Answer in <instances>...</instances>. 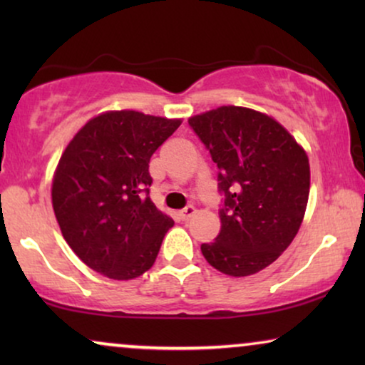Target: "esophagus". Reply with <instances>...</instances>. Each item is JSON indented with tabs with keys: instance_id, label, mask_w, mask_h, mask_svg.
<instances>
[{
	"instance_id": "1",
	"label": "esophagus",
	"mask_w": 365,
	"mask_h": 365,
	"mask_svg": "<svg viewBox=\"0 0 365 365\" xmlns=\"http://www.w3.org/2000/svg\"><path fill=\"white\" fill-rule=\"evenodd\" d=\"M194 214H196V207L194 206H187L186 209H182L181 212H179V217L182 219V221H187V219H191Z\"/></svg>"
}]
</instances>
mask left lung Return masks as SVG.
<instances>
[{
	"instance_id": "8db88e82",
	"label": "left lung",
	"mask_w": 365,
	"mask_h": 365,
	"mask_svg": "<svg viewBox=\"0 0 365 365\" xmlns=\"http://www.w3.org/2000/svg\"><path fill=\"white\" fill-rule=\"evenodd\" d=\"M219 168L221 231L206 261L232 277L252 276L294 241L306 214L311 168L304 148L266 113L221 106L189 118Z\"/></svg>"
}]
</instances>
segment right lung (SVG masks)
Masks as SVG:
<instances>
[{
	"label": "right lung",
	"instance_id": "add662e5",
	"mask_svg": "<svg viewBox=\"0 0 365 365\" xmlns=\"http://www.w3.org/2000/svg\"><path fill=\"white\" fill-rule=\"evenodd\" d=\"M181 123L104 111L68 143L53 174V209L64 241L93 271L129 281L153 267L174 221L148 196L149 159Z\"/></svg>",
	"mask_w": 365,
	"mask_h": 365
}]
</instances>
